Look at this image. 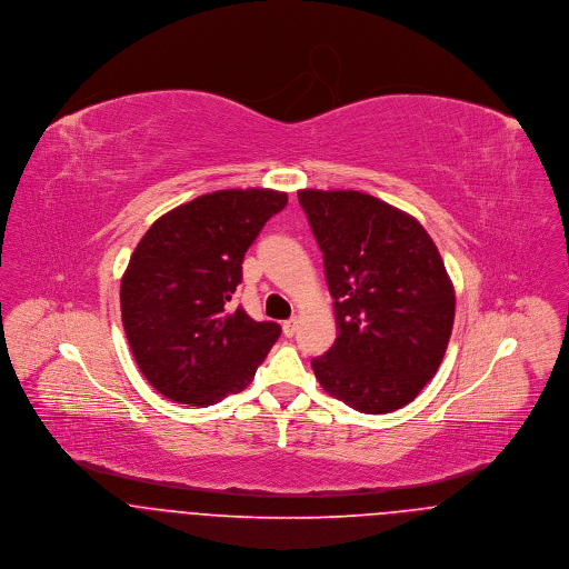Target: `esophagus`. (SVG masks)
I'll return each instance as SVG.
<instances>
[{"label": "esophagus", "mask_w": 569, "mask_h": 569, "mask_svg": "<svg viewBox=\"0 0 569 569\" xmlns=\"http://www.w3.org/2000/svg\"><path fill=\"white\" fill-rule=\"evenodd\" d=\"M296 330H298V320H296V318H291V320L282 322V332H284L287 337H293V335H296Z\"/></svg>", "instance_id": "esophagus-1"}]
</instances>
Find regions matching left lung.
Listing matches in <instances>:
<instances>
[{
  "label": "left lung",
  "mask_w": 569,
  "mask_h": 569,
  "mask_svg": "<svg viewBox=\"0 0 569 569\" xmlns=\"http://www.w3.org/2000/svg\"><path fill=\"white\" fill-rule=\"evenodd\" d=\"M325 253L337 337L313 359L326 392L361 413L411 403L438 372L456 293L438 247L403 210L357 190H300Z\"/></svg>",
  "instance_id": "obj_1"
}]
</instances>
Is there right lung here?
<instances>
[{
	"label": "right lung",
	"mask_w": 569,
	"mask_h": 569,
	"mask_svg": "<svg viewBox=\"0 0 569 569\" xmlns=\"http://www.w3.org/2000/svg\"><path fill=\"white\" fill-rule=\"evenodd\" d=\"M287 206L269 188L217 190L160 217L120 284L122 325L147 381L166 399L208 407L244 390L280 337L276 322L228 309L243 258Z\"/></svg>",
	"instance_id": "obj_1"
}]
</instances>
